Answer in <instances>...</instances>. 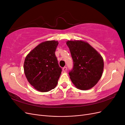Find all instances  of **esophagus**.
Here are the masks:
<instances>
[{"instance_id":"obj_1","label":"esophagus","mask_w":125,"mask_h":125,"mask_svg":"<svg viewBox=\"0 0 125 125\" xmlns=\"http://www.w3.org/2000/svg\"><path fill=\"white\" fill-rule=\"evenodd\" d=\"M67 70V68L66 67H64L62 68V70H63V72H66Z\"/></svg>"}]
</instances>
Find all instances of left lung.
<instances>
[{"label":"left lung","mask_w":125,"mask_h":125,"mask_svg":"<svg viewBox=\"0 0 125 125\" xmlns=\"http://www.w3.org/2000/svg\"><path fill=\"white\" fill-rule=\"evenodd\" d=\"M73 68L69 73L71 81L77 88L86 90L92 88L101 79L104 69L102 56L87 42L68 41Z\"/></svg>","instance_id":"1"}]
</instances>
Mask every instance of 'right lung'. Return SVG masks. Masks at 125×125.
I'll return each instance as SVG.
<instances>
[{"label": "right lung", "instance_id": "obj_1", "mask_svg": "<svg viewBox=\"0 0 125 125\" xmlns=\"http://www.w3.org/2000/svg\"><path fill=\"white\" fill-rule=\"evenodd\" d=\"M58 44V41L44 42L26 56L25 75L31 85L39 91L48 92L57 84L62 71L55 54Z\"/></svg>", "mask_w": 125, "mask_h": 125}]
</instances>
